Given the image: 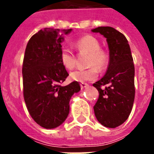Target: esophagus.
<instances>
[{
  "label": "esophagus",
  "mask_w": 154,
  "mask_h": 154,
  "mask_svg": "<svg viewBox=\"0 0 154 154\" xmlns=\"http://www.w3.org/2000/svg\"><path fill=\"white\" fill-rule=\"evenodd\" d=\"M80 85H81V88H82V89H85V88H86V87L89 86V85L86 84V83H83V82H82V83L80 84Z\"/></svg>",
  "instance_id": "34e87169"
}]
</instances>
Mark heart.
Masks as SVG:
<instances>
[{"label":"heart","instance_id":"1","mask_svg":"<svg viewBox=\"0 0 154 154\" xmlns=\"http://www.w3.org/2000/svg\"><path fill=\"white\" fill-rule=\"evenodd\" d=\"M75 48L80 53H88L87 65L90 66L86 69H77L70 73V79L78 82H90L96 79L98 70H103L108 65L109 57L106 52L100 49V42L96 37L86 35L77 40ZM60 58L61 64L66 69L71 70L76 65V57L73 52L68 46H63L60 49Z\"/></svg>","mask_w":154,"mask_h":154}]
</instances>
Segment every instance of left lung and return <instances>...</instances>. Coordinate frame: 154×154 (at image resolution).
I'll use <instances>...</instances> for the list:
<instances>
[{"instance_id": "left-lung-1", "label": "left lung", "mask_w": 154, "mask_h": 154, "mask_svg": "<svg viewBox=\"0 0 154 154\" xmlns=\"http://www.w3.org/2000/svg\"><path fill=\"white\" fill-rule=\"evenodd\" d=\"M92 32L103 35L109 49L106 73L93 85L99 93L94 113L102 125L116 128L126 121L134 105V60L128 41L122 32L109 26L96 28Z\"/></svg>"}]
</instances>
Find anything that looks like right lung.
I'll return each mask as SVG.
<instances>
[{
    "label": "right lung",
    "mask_w": 154,
    "mask_h": 154,
    "mask_svg": "<svg viewBox=\"0 0 154 154\" xmlns=\"http://www.w3.org/2000/svg\"><path fill=\"white\" fill-rule=\"evenodd\" d=\"M71 30L45 28L30 38L25 49L24 99L30 116L45 129H54L65 122L71 97L81 90L77 82L61 85L69 76L60 61L61 42Z\"/></svg>",
    "instance_id": "add662e5"
}]
</instances>
